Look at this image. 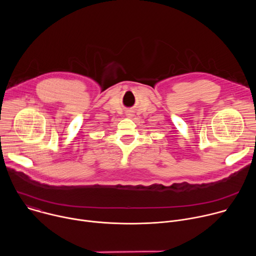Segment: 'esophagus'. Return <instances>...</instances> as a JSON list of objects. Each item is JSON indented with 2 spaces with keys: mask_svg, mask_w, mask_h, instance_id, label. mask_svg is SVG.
<instances>
[{
  "mask_svg": "<svg viewBox=\"0 0 256 256\" xmlns=\"http://www.w3.org/2000/svg\"><path fill=\"white\" fill-rule=\"evenodd\" d=\"M126 116L128 118H132V112H126Z\"/></svg>",
  "mask_w": 256,
  "mask_h": 256,
  "instance_id": "34e87169",
  "label": "esophagus"
}]
</instances>
